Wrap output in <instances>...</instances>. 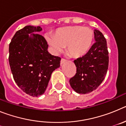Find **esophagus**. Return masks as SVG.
I'll use <instances>...</instances> for the list:
<instances>
[{
  "instance_id": "34e87169",
  "label": "esophagus",
  "mask_w": 126,
  "mask_h": 126,
  "mask_svg": "<svg viewBox=\"0 0 126 126\" xmlns=\"http://www.w3.org/2000/svg\"><path fill=\"white\" fill-rule=\"evenodd\" d=\"M66 61H67V60L64 59H61V65H62V64H64V63H65Z\"/></svg>"
}]
</instances>
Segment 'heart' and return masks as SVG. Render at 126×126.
Masks as SVG:
<instances>
[{"label":"heart","mask_w":126,"mask_h":126,"mask_svg":"<svg viewBox=\"0 0 126 126\" xmlns=\"http://www.w3.org/2000/svg\"><path fill=\"white\" fill-rule=\"evenodd\" d=\"M46 40L55 53H59L67 46L71 56L78 58L87 53L93 40V32L81 26H67L58 29L55 35L47 34Z\"/></svg>","instance_id":"b5f03b06"}]
</instances>
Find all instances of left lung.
Here are the masks:
<instances>
[{
  "label": "left lung",
  "mask_w": 126,
  "mask_h": 126,
  "mask_svg": "<svg viewBox=\"0 0 126 126\" xmlns=\"http://www.w3.org/2000/svg\"><path fill=\"white\" fill-rule=\"evenodd\" d=\"M95 43L85 55L74 61L76 74L69 80L76 93L87 94L102 83L109 67V52L106 39L99 30H94Z\"/></svg>",
  "instance_id": "1"
}]
</instances>
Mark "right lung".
<instances>
[{
	"label": "right lung",
	"mask_w": 126,
	"mask_h": 126,
	"mask_svg": "<svg viewBox=\"0 0 126 126\" xmlns=\"http://www.w3.org/2000/svg\"><path fill=\"white\" fill-rule=\"evenodd\" d=\"M41 26H26L17 31L9 44L11 72L17 85L33 97L45 93L51 74L60 67L61 59L51 55Z\"/></svg>",
	"instance_id": "1"
}]
</instances>
